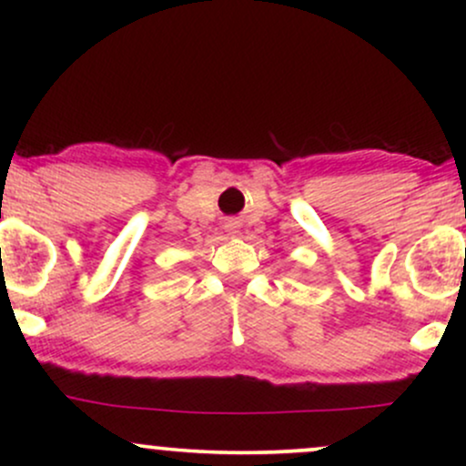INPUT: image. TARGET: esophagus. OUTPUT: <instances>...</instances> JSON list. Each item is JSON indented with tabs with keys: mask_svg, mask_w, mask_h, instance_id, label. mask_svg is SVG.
Instances as JSON below:
<instances>
[{
	"mask_svg": "<svg viewBox=\"0 0 466 466\" xmlns=\"http://www.w3.org/2000/svg\"><path fill=\"white\" fill-rule=\"evenodd\" d=\"M228 232H229V234H237V226H234V223H229Z\"/></svg>",
	"mask_w": 466,
	"mask_h": 466,
	"instance_id": "1",
	"label": "esophagus"
}]
</instances>
